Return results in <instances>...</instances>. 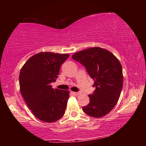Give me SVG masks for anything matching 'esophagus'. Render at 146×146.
I'll list each match as a JSON object with an SVG mask.
<instances>
[{
  "mask_svg": "<svg viewBox=\"0 0 146 146\" xmlns=\"http://www.w3.org/2000/svg\"><path fill=\"white\" fill-rule=\"evenodd\" d=\"M71 95H74V96H78V95H80V93H76V92H74V91H71Z\"/></svg>",
  "mask_w": 146,
  "mask_h": 146,
  "instance_id": "1",
  "label": "esophagus"
}]
</instances>
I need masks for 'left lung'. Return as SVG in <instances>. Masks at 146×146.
I'll return each instance as SVG.
<instances>
[{
    "label": "left lung",
    "mask_w": 146,
    "mask_h": 146,
    "mask_svg": "<svg viewBox=\"0 0 146 146\" xmlns=\"http://www.w3.org/2000/svg\"><path fill=\"white\" fill-rule=\"evenodd\" d=\"M72 58L85 66L95 81V90L89 95L90 103L84 106V112L95 118L108 114L118 102L123 86L122 65L107 49L93 47L74 54Z\"/></svg>",
    "instance_id": "left-lung-1"
}]
</instances>
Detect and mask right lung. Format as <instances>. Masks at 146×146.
Returning a JSON list of instances; mask_svg holds the SVG:
<instances>
[{
	"label": "right lung",
	"instance_id": "obj_1",
	"mask_svg": "<svg viewBox=\"0 0 146 146\" xmlns=\"http://www.w3.org/2000/svg\"><path fill=\"white\" fill-rule=\"evenodd\" d=\"M70 55L41 52L29 58L19 75L20 91L34 116L43 122H54L63 117L68 100V90L54 89L62 64Z\"/></svg>",
	"mask_w": 146,
	"mask_h": 146
}]
</instances>
